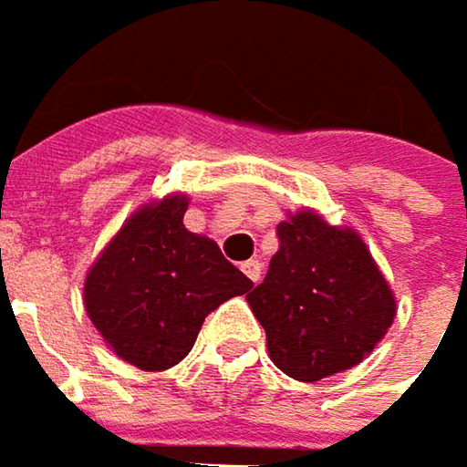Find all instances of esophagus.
<instances>
[{
    "label": "esophagus",
    "instance_id": "esophagus-1",
    "mask_svg": "<svg viewBox=\"0 0 467 467\" xmlns=\"http://www.w3.org/2000/svg\"><path fill=\"white\" fill-rule=\"evenodd\" d=\"M243 274L248 276L250 282H258L261 279V264L258 261H245L243 264Z\"/></svg>",
    "mask_w": 467,
    "mask_h": 467
}]
</instances>
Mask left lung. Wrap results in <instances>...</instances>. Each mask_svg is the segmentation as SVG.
Instances as JSON below:
<instances>
[{
	"label": "left lung",
	"instance_id": "left-lung-1",
	"mask_svg": "<svg viewBox=\"0 0 467 467\" xmlns=\"http://www.w3.org/2000/svg\"><path fill=\"white\" fill-rule=\"evenodd\" d=\"M279 250L248 305L265 330L271 362L299 382L351 369L395 320V295L362 234L315 209L276 227Z\"/></svg>",
	"mask_w": 467,
	"mask_h": 467
}]
</instances>
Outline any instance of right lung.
Masks as SVG:
<instances>
[{
  "mask_svg": "<svg viewBox=\"0 0 467 467\" xmlns=\"http://www.w3.org/2000/svg\"><path fill=\"white\" fill-rule=\"evenodd\" d=\"M185 209L181 191L139 206L85 276L92 326L116 357L144 372L185 359L203 317L253 289L214 240L185 230Z\"/></svg>",
  "mask_w": 467,
  "mask_h": 467,
  "instance_id": "1",
  "label": "right lung"
}]
</instances>
